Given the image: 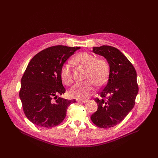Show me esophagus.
Returning a JSON list of instances; mask_svg holds the SVG:
<instances>
[{
  "label": "esophagus",
  "mask_w": 158,
  "mask_h": 158,
  "mask_svg": "<svg viewBox=\"0 0 158 158\" xmlns=\"http://www.w3.org/2000/svg\"><path fill=\"white\" fill-rule=\"evenodd\" d=\"M77 102L79 103H86L88 101L85 99H78Z\"/></svg>",
  "instance_id": "1"
}]
</instances>
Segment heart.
Returning a JSON list of instances; mask_svg holds the SVG:
<instances>
[{"instance_id": "heart-1", "label": "heart", "mask_w": 158, "mask_h": 158, "mask_svg": "<svg viewBox=\"0 0 158 158\" xmlns=\"http://www.w3.org/2000/svg\"><path fill=\"white\" fill-rule=\"evenodd\" d=\"M74 62L77 64L86 68L84 82L74 84L69 91L71 97L77 99H86L95 90V84L99 86L107 82L109 74V65L106 59H97L94 55L87 52H82L76 55ZM60 78L66 85L73 82V69L70 62L64 63L60 69Z\"/></svg>"}]
</instances>
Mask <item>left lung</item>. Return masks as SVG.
Masks as SVG:
<instances>
[{
  "label": "left lung",
  "instance_id": "obj_1",
  "mask_svg": "<svg viewBox=\"0 0 158 158\" xmlns=\"http://www.w3.org/2000/svg\"><path fill=\"white\" fill-rule=\"evenodd\" d=\"M94 53L104 56L109 65L107 82L95 98L97 111L91 120L98 127L109 128L120 123L135 106L138 92L136 72L118 49L109 45L94 47Z\"/></svg>",
  "mask_w": 158,
  "mask_h": 158
}]
</instances>
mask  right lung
Returning <instances> with one entry per match:
<instances>
[{
    "label": "right lung",
    "instance_id": "1",
    "mask_svg": "<svg viewBox=\"0 0 158 158\" xmlns=\"http://www.w3.org/2000/svg\"><path fill=\"white\" fill-rule=\"evenodd\" d=\"M80 47L56 45L38 52L30 61L21 80L20 98L26 117L34 125L51 128L63 122L76 99L58 98L65 93L60 69Z\"/></svg>",
    "mask_w": 158,
    "mask_h": 158
}]
</instances>
